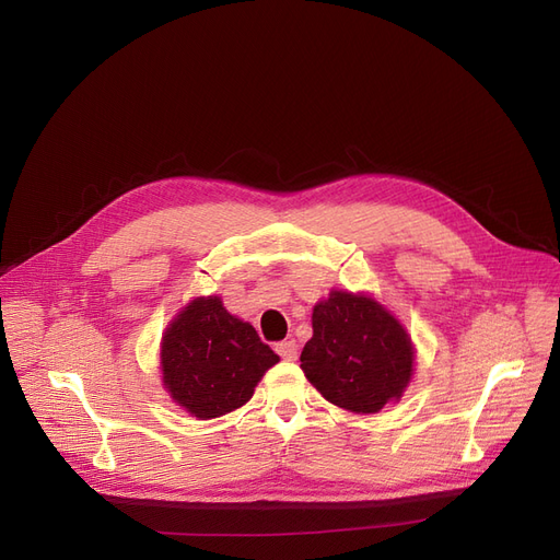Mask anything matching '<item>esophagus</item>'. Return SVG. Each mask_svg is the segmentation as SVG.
I'll return each instance as SVG.
<instances>
[{"label":"esophagus","mask_w":560,"mask_h":560,"mask_svg":"<svg viewBox=\"0 0 560 560\" xmlns=\"http://www.w3.org/2000/svg\"><path fill=\"white\" fill-rule=\"evenodd\" d=\"M277 352H279V357L285 359V361H295V359H298V343H295L293 338L281 340V343H277Z\"/></svg>","instance_id":"1"}]
</instances>
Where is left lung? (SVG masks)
Listing matches in <instances>:
<instances>
[{
  "mask_svg": "<svg viewBox=\"0 0 560 560\" xmlns=\"http://www.w3.org/2000/svg\"><path fill=\"white\" fill-rule=\"evenodd\" d=\"M302 371L325 400L354 415L398 402L415 377L417 350L405 325L369 293L331 290L313 306Z\"/></svg>",
  "mask_w": 560,
  "mask_h": 560,
  "instance_id": "left-lung-1",
  "label": "left lung"
}]
</instances>
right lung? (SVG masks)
I'll list each match as a JSON object with an SVG mask.
<instances>
[{"label": "right lung", "instance_id": "right-lung-1", "mask_svg": "<svg viewBox=\"0 0 560 560\" xmlns=\"http://www.w3.org/2000/svg\"><path fill=\"white\" fill-rule=\"evenodd\" d=\"M275 363L279 354L217 295L189 300L166 325L160 343L164 392L199 421L249 402Z\"/></svg>", "mask_w": 560, "mask_h": 560}]
</instances>
